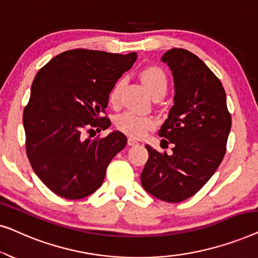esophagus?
<instances>
[{"label": "esophagus", "instance_id": "obj_1", "mask_svg": "<svg viewBox=\"0 0 258 258\" xmlns=\"http://www.w3.org/2000/svg\"><path fill=\"white\" fill-rule=\"evenodd\" d=\"M137 144H139V142H137V141L132 139V137H129V139H128V146L134 147V146H137Z\"/></svg>", "mask_w": 258, "mask_h": 258}]
</instances>
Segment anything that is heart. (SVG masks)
Here are the masks:
<instances>
[{
  "label": "heart",
  "mask_w": 258,
  "mask_h": 258,
  "mask_svg": "<svg viewBox=\"0 0 258 258\" xmlns=\"http://www.w3.org/2000/svg\"><path fill=\"white\" fill-rule=\"evenodd\" d=\"M141 80L147 87V89L150 91L153 96L162 95L164 96L168 90V79L165 76L164 72L156 67H150V68L144 69L141 73ZM124 86V80L119 79L116 81L112 86L110 94H109V101L112 105H117L121 100V93ZM117 128L130 137L134 139H140L143 137L146 134L151 130L156 124L154 118L147 117V116L137 115L135 112L128 111L124 114L119 115L117 118Z\"/></svg>",
  "instance_id": "heart-1"
}]
</instances>
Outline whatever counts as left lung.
Here are the masks:
<instances>
[{
    "instance_id": "left-lung-1",
    "label": "left lung",
    "mask_w": 258,
    "mask_h": 258,
    "mask_svg": "<svg viewBox=\"0 0 258 258\" xmlns=\"http://www.w3.org/2000/svg\"><path fill=\"white\" fill-rule=\"evenodd\" d=\"M161 61L171 70L175 96L158 135L172 144V153L146 146L141 183L156 199L176 203L195 195L220 167L231 116L221 81L195 54L174 48Z\"/></svg>"
}]
</instances>
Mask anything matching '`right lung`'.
Returning a JSON list of instances; mask_svg holds the SVG:
<instances>
[{"label":"right lung","instance_id":"right-lung-1","mask_svg":"<svg viewBox=\"0 0 258 258\" xmlns=\"http://www.w3.org/2000/svg\"><path fill=\"white\" fill-rule=\"evenodd\" d=\"M136 58V52L74 49L38 70L23 111L27 156L56 195L68 200L91 195L103 183L110 161L126 146L125 135L117 130L94 141L84 139L83 132L110 126L101 112L112 86Z\"/></svg>","mask_w":258,"mask_h":258}]
</instances>
